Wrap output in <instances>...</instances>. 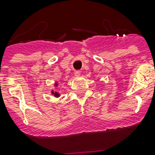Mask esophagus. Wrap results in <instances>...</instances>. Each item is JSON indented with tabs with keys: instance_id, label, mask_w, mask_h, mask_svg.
Instances as JSON below:
<instances>
[{
	"instance_id": "esophagus-1",
	"label": "esophagus",
	"mask_w": 155,
	"mask_h": 155,
	"mask_svg": "<svg viewBox=\"0 0 155 155\" xmlns=\"http://www.w3.org/2000/svg\"><path fill=\"white\" fill-rule=\"evenodd\" d=\"M75 76H77V77H78V76H80V71H75Z\"/></svg>"
}]
</instances>
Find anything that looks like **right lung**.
<instances>
[{
    "instance_id": "right-lung-1",
    "label": "right lung",
    "mask_w": 155,
    "mask_h": 155,
    "mask_svg": "<svg viewBox=\"0 0 155 155\" xmlns=\"http://www.w3.org/2000/svg\"><path fill=\"white\" fill-rule=\"evenodd\" d=\"M54 87V89H52L51 91V93L52 96H54V97H55V98H58V97H60V93H59V92L58 91V82H55L54 84H53Z\"/></svg>"
}]
</instances>
